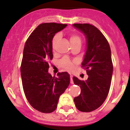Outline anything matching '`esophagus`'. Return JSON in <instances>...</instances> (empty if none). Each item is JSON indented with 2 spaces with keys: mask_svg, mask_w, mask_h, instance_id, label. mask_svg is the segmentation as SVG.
Wrapping results in <instances>:
<instances>
[{
  "mask_svg": "<svg viewBox=\"0 0 130 130\" xmlns=\"http://www.w3.org/2000/svg\"><path fill=\"white\" fill-rule=\"evenodd\" d=\"M70 78H71V84H74V81H73V75H70Z\"/></svg>",
  "mask_w": 130,
  "mask_h": 130,
  "instance_id": "esophagus-1",
  "label": "esophagus"
}]
</instances>
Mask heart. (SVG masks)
Masks as SVG:
<instances>
[{"instance_id": "1", "label": "heart", "mask_w": 130, "mask_h": 130, "mask_svg": "<svg viewBox=\"0 0 130 130\" xmlns=\"http://www.w3.org/2000/svg\"><path fill=\"white\" fill-rule=\"evenodd\" d=\"M60 37L61 36L59 34H56L55 36H54L53 40H52V45H53V48H54V46H55V43H56V41H57L58 39L60 38ZM70 40H71V42H81L80 38L78 37V36H77V35H72V36L71 37ZM59 64H60V65L62 67V68H65L66 69L68 70V71H72L74 68V64H73L72 62L67 58H64L62 59H61L60 62H59Z\"/></svg>"}]
</instances>
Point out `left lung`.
Returning <instances> with one entry per match:
<instances>
[{"label": "left lung", "mask_w": 130, "mask_h": 130, "mask_svg": "<svg viewBox=\"0 0 130 130\" xmlns=\"http://www.w3.org/2000/svg\"><path fill=\"white\" fill-rule=\"evenodd\" d=\"M72 26L86 38V51L82 65L88 75L85 81L73 77L74 84L81 88L80 94L74 101L80 111L91 112L100 107L108 95L113 73L111 51L104 35L95 26L90 24Z\"/></svg>", "instance_id": "obj_1"}]
</instances>
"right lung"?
<instances>
[{"instance_id":"add662e5","label":"right lung","mask_w":130,"mask_h":130,"mask_svg":"<svg viewBox=\"0 0 130 130\" xmlns=\"http://www.w3.org/2000/svg\"><path fill=\"white\" fill-rule=\"evenodd\" d=\"M67 24L43 23L37 26L24 45L21 66L23 90L32 107L42 113H51L57 107L59 96L70 84L69 74L59 72L52 77L48 59L53 58L52 40L55 34Z\"/></svg>"}]
</instances>
